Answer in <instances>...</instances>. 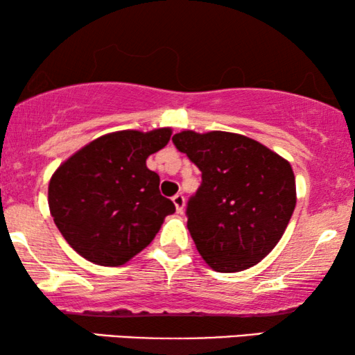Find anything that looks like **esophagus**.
Segmentation results:
<instances>
[{
  "label": "esophagus",
  "mask_w": 355,
  "mask_h": 355,
  "mask_svg": "<svg viewBox=\"0 0 355 355\" xmlns=\"http://www.w3.org/2000/svg\"><path fill=\"white\" fill-rule=\"evenodd\" d=\"M173 203H174V207H176V211L182 213L184 205H186V198H184L182 193H176V196L173 197Z\"/></svg>",
  "instance_id": "34e87169"
}]
</instances>
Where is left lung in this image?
Returning a JSON list of instances; mask_svg holds the SVG:
<instances>
[{
  "label": "left lung",
  "instance_id": "left-lung-1",
  "mask_svg": "<svg viewBox=\"0 0 355 355\" xmlns=\"http://www.w3.org/2000/svg\"><path fill=\"white\" fill-rule=\"evenodd\" d=\"M173 142L202 171L200 187L187 202V227L202 259L220 273L263 260L295 208L288 159L254 139L223 130H182Z\"/></svg>",
  "mask_w": 355,
  "mask_h": 355
}]
</instances>
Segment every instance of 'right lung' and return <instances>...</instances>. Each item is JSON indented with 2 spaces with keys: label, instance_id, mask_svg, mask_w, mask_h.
<instances>
[{
  "label": "right lung",
  "instance_id": "right-lung-1",
  "mask_svg": "<svg viewBox=\"0 0 355 355\" xmlns=\"http://www.w3.org/2000/svg\"><path fill=\"white\" fill-rule=\"evenodd\" d=\"M171 129L118 130L92 140L56 169L48 205L62 237L85 260L119 266L155 239L176 211L159 193L147 158L166 147Z\"/></svg>",
  "mask_w": 355,
  "mask_h": 355
}]
</instances>
